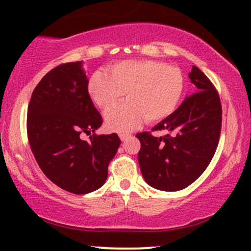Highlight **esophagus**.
<instances>
[{"label": "esophagus", "instance_id": "34e87169", "mask_svg": "<svg viewBox=\"0 0 251 251\" xmlns=\"http://www.w3.org/2000/svg\"><path fill=\"white\" fill-rule=\"evenodd\" d=\"M119 137H120V139L123 140V142H125V140L129 137V134H127V133H120Z\"/></svg>", "mask_w": 251, "mask_h": 251}]
</instances>
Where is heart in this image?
Instances as JSON below:
<instances>
[{
    "instance_id": "heart-1",
    "label": "heart",
    "mask_w": 251,
    "mask_h": 251,
    "mask_svg": "<svg viewBox=\"0 0 251 251\" xmlns=\"http://www.w3.org/2000/svg\"><path fill=\"white\" fill-rule=\"evenodd\" d=\"M184 91V76L175 66L154 60H127L98 71L91 76L88 93L102 111L113 108L123 97L127 101L112 109L106 124L117 132H129L144 119L155 123L177 107Z\"/></svg>"
}]
</instances>
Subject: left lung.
<instances>
[{
	"mask_svg": "<svg viewBox=\"0 0 251 251\" xmlns=\"http://www.w3.org/2000/svg\"><path fill=\"white\" fill-rule=\"evenodd\" d=\"M189 77L196 86L195 93L152 128L168 131V134L154 137L142 132L135 135L142 145L138 162L144 179L162 191H178L194 183L208 168L220 140V96L196 66Z\"/></svg>",
	"mask_w": 251,
	"mask_h": 251,
	"instance_id": "8db88e82",
	"label": "left lung"
}]
</instances>
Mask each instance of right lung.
<instances>
[{
  "label": "right lung",
  "instance_id": "1",
  "mask_svg": "<svg viewBox=\"0 0 251 251\" xmlns=\"http://www.w3.org/2000/svg\"><path fill=\"white\" fill-rule=\"evenodd\" d=\"M102 118L88 94L82 61L62 63L37 83L28 105L27 133L40 169L59 188L85 195L101 188L120 145L117 133L91 134Z\"/></svg>",
  "mask_w": 251,
  "mask_h": 251
}]
</instances>
